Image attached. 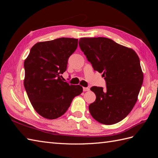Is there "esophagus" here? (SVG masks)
<instances>
[{
	"instance_id": "34e87169",
	"label": "esophagus",
	"mask_w": 158,
	"mask_h": 158,
	"mask_svg": "<svg viewBox=\"0 0 158 158\" xmlns=\"http://www.w3.org/2000/svg\"><path fill=\"white\" fill-rule=\"evenodd\" d=\"M89 88L88 87H84L83 88V91L84 92H87V91H89Z\"/></svg>"
}]
</instances>
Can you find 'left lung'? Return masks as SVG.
I'll list each match as a JSON object with an SVG mask.
<instances>
[{"mask_svg": "<svg viewBox=\"0 0 158 158\" xmlns=\"http://www.w3.org/2000/svg\"><path fill=\"white\" fill-rule=\"evenodd\" d=\"M80 49L94 70L106 82V89L93 86L96 95L89 106L94 119L104 125H113L125 118L138 99L143 83L139 57L132 49L106 37H83L79 40Z\"/></svg>", "mask_w": 158, "mask_h": 158, "instance_id": "obj_1", "label": "left lung"}]
</instances>
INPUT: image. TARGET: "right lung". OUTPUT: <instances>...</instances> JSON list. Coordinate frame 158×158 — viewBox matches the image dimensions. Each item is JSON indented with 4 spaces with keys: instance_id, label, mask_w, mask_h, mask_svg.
Returning a JSON list of instances; mask_svg holds the SVG:
<instances>
[{
    "instance_id": "obj_1",
    "label": "right lung",
    "mask_w": 158,
    "mask_h": 158,
    "mask_svg": "<svg viewBox=\"0 0 158 158\" xmlns=\"http://www.w3.org/2000/svg\"><path fill=\"white\" fill-rule=\"evenodd\" d=\"M78 40L61 37L37 43L24 61L23 84L28 98L36 112L45 118L63 115L74 98L82 92L80 85H70L61 79Z\"/></svg>"
}]
</instances>
